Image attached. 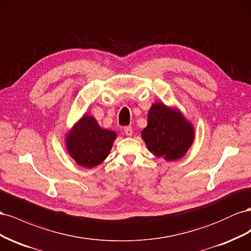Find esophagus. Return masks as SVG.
Masks as SVG:
<instances>
[{"label": "esophagus", "instance_id": "esophagus-1", "mask_svg": "<svg viewBox=\"0 0 251 251\" xmlns=\"http://www.w3.org/2000/svg\"><path fill=\"white\" fill-rule=\"evenodd\" d=\"M124 132H125V134L126 135H129V137H130V135H132V128L130 127V126H126L125 128H124Z\"/></svg>", "mask_w": 251, "mask_h": 251}]
</instances>
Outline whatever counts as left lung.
I'll return each mask as SVG.
<instances>
[{
  "label": "left lung",
  "mask_w": 251,
  "mask_h": 251,
  "mask_svg": "<svg viewBox=\"0 0 251 251\" xmlns=\"http://www.w3.org/2000/svg\"><path fill=\"white\" fill-rule=\"evenodd\" d=\"M147 120L141 137L150 152L166 161H176L186 154L196 134L195 127L180 110L164 103H154Z\"/></svg>",
  "instance_id": "1"
}]
</instances>
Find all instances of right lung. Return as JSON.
<instances>
[{"label": "right lung", "instance_id": "add662e5", "mask_svg": "<svg viewBox=\"0 0 251 251\" xmlns=\"http://www.w3.org/2000/svg\"><path fill=\"white\" fill-rule=\"evenodd\" d=\"M65 138L67 151L77 165L94 168L108 156L117 133L104 129L94 117L85 113Z\"/></svg>", "mask_w": 251, "mask_h": 251}]
</instances>
